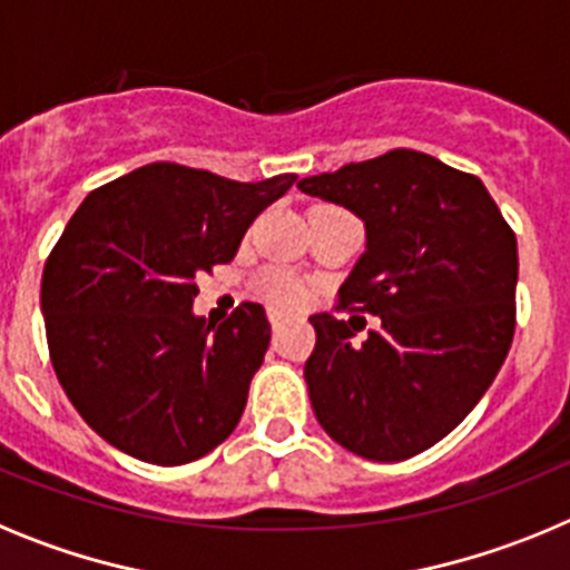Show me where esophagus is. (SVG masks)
<instances>
[{"label": "esophagus", "mask_w": 570, "mask_h": 570, "mask_svg": "<svg viewBox=\"0 0 570 570\" xmlns=\"http://www.w3.org/2000/svg\"><path fill=\"white\" fill-rule=\"evenodd\" d=\"M271 325H274V331H279L282 328V322H285V316L279 314V311H271Z\"/></svg>", "instance_id": "esophagus-1"}]
</instances>
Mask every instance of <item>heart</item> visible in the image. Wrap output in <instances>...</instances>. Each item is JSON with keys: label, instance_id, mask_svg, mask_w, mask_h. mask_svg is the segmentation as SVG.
<instances>
[{"label": "heart", "instance_id": "b5f03b06", "mask_svg": "<svg viewBox=\"0 0 570 570\" xmlns=\"http://www.w3.org/2000/svg\"><path fill=\"white\" fill-rule=\"evenodd\" d=\"M262 285H265L268 299L274 305H282V308H296V305L305 302V288H302L294 276L285 274V271H271V274H265Z\"/></svg>", "mask_w": 570, "mask_h": 570}]
</instances>
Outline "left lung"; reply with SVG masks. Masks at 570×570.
<instances>
[{"instance_id": "obj_1", "label": "left lung", "mask_w": 570, "mask_h": 570, "mask_svg": "<svg viewBox=\"0 0 570 570\" xmlns=\"http://www.w3.org/2000/svg\"><path fill=\"white\" fill-rule=\"evenodd\" d=\"M299 190L365 223L340 308L380 316L362 342L350 331L360 316H311L305 382L316 420L365 460L422 454L471 414L505 362L517 236L476 176L420 150L308 176Z\"/></svg>"}]
</instances>
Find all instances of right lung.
I'll return each instance as SVG.
<instances>
[{"mask_svg": "<svg viewBox=\"0 0 570 570\" xmlns=\"http://www.w3.org/2000/svg\"><path fill=\"white\" fill-rule=\"evenodd\" d=\"M294 183L154 163L85 196L45 262L42 314L59 385L105 442L185 465L228 440L271 322L256 302L223 325L194 316L196 274L234 259Z\"/></svg>", "mask_w": 570, "mask_h": 570, "instance_id": "obj_1", "label": "right lung"}]
</instances>
